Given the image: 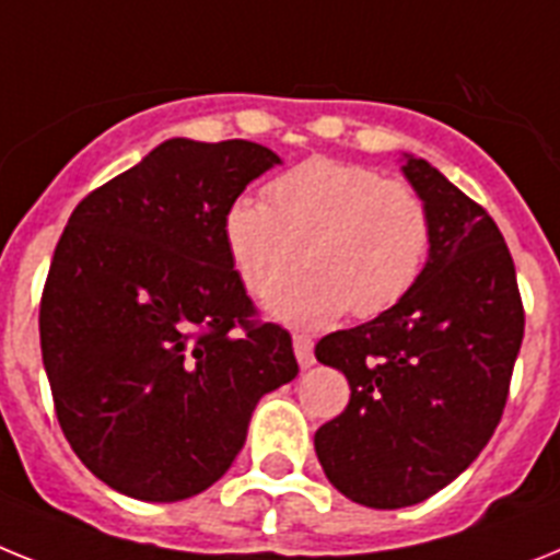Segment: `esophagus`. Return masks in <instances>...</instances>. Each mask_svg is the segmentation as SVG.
I'll return each mask as SVG.
<instances>
[{"mask_svg": "<svg viewBox=\"0 0 560 560\" xmlns=\"http://www.w3.org/2000/svg\"><path fill=\"white\" fill-rule=\"evenodd\" d=\"M293 352H295V361H299V368L307 370L313 368V338L307 336H293Z\"/></svg>", "mask_w": 560, "mask_h": 560, "instance_id": "34e87169", "label": "esophagus"}]
</instances>
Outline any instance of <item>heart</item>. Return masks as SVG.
<instances>
[{
    "mask_svg": "<svg viewBox=\"0 0 560 560\" xmlns=\"http://www.w3.org/2000/svg\"><path fill=\"white\" fill-rule=\"evenodd\" d=\"M270 205L236 196L222 242L244 290L267 295L305 244L308 270L267 302L270 318L322 330L347 313L375 318L412 293L432 253L421 192L364 164L310 159L267 185Z\"/></svg>",
    "mask_w": 560,
    "mask_h": 560,
    "instance_id": "1",
    "label": "heart"
}]
</instances>
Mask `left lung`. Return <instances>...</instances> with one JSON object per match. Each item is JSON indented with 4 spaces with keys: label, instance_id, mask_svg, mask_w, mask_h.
Masks as SVG:
<instances>
[{
    "label": "left lung",
    "instance_id": "obj_1",
    "mask_svg": "<svg viewBox=\"0 0 560 560\" xmlns=\"http://www.w3.org/2000/svg\"><path fill=\"white\" fill-rule=\"evenodd\" d=\"M401 173L432 215V253L412 293L316 359L350 382V404L318 427L316 455L341 495L373 510L421 504L492 439L524 338L515 265L490 213L427 159Z\"/></svg>",
    "mask_w": 560,
    "mask_h": 560
}]
</instances>
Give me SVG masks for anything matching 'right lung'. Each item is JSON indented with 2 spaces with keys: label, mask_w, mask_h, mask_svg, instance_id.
Listing matches in <instances>:
<instances>
[{
  "label": "right lung",
  "mask_w": 560,
  "mask_h": 560,
  "mask_svg": "<svg viewBox=\"0 0 560 560\" xmlns=\"http://www.w3.org/2000/svg\"><path fill=\"white\" fill-rule=\"evenodd\" d=\"M281 164L256 142L167 139L68 219L42 295V361L73 453L139 501H185L293 382L290 332L253 322L222 215Z\"/></svg>",
  "instance_id": "obj_1"
}]
</instances>
